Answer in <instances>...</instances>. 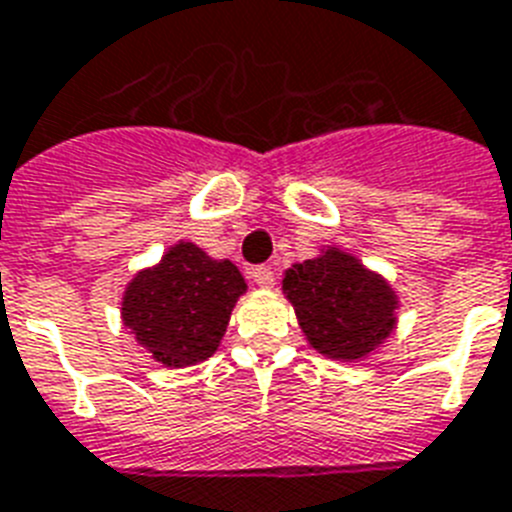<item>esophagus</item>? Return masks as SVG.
Wrapping results in <instances>:
<instances>
[{
  "label": "esophagus",
  "mask_w": 512,
  "mask_h": 512,
  "mask_svg": "<svg viewBox=\"0 0 512 512\" xmlns=\"http://www.w3.org/2000/svg\"><path fill=\"white\" fill-rule=\"evenodd\" d=\"M251 280L259 287H274V269L272 266H253L251 269Z\"/></svg>",
  "instance_id": "34e87169"
}]
</instances>
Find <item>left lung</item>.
Segmentation results:
<instances>
[{"label": "left lung", "instance_id": "8db88e82", "mask_svg": "<svg viewBox=\"0 0 512 512\" xmlns=\"http://www.w3.org/2000/svg\"><path fill=\"white\" fill-rule=\"evenodd\" d=\"M282 290L308 342L329 358H363L395 327L390 285L337 248L287 269Z\"/></svg>", "mask_w": 512, "mask_h": 512}]
</instances>
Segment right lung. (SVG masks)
Segmentation results:
<instances>
[{"mask_svg":"<svg viewBox=\"0 0 512 512\" xmlns=\"http://www.w3.org/2000/svg\"><path fill=\"white\" fill-rule=\"evenodd\" d=\"M246 280L232 261L177 243L162 264L135 274L122 298V322L164 366H193L219 348Z\"/></svg>","mask_w":512,"mask_h":512,"instance_id":"1","label":"right lung"}]
</instances>
